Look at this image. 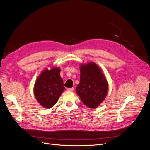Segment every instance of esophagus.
<instances>
[{
    "mask_svg": "<svg viewBox=\"0 0 150 150\" xmlns=\"http://www.w3.org/2000/svg\"><path fill=\"white\" fill-rule=\"evenodd\" d=\"M74 90V88L72 87V88H67V90L68 91H73Z\"/></svg>",
    "mask_w": 150,
    "mask_h": 150,
    "instance_id": "obj_1",
    "label": "esophagus"
}]
</instances>
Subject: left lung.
Here are the masks:
<instances>
[{"label":"left lung","instance_id":"left-lung-1","mask_svg":"<svg viewBox=\"0 0 150 150\" xmlns=\"http://www.w3.org/2000/svg\"><path fill=\"white\" fill-rule=\"evenodd\" d=\"M80 81L76 92L83 103L90 108H96L105 98L108 83L100 67L90 62L80 66Z\"/></svg>","mask_w":150,"mask_h":150}]
</instances>
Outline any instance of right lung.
<instances>
[{"label": "right lung", "instance_id": "add662e5", "mask_svg": "<svg viewBox=\"0 0 150 150\" xmlns=\"http://www.w3.org/2000/svg\"><path fill=\"white\" fill-rule=\"evenodd\" d=\"M60 72V69L58 68L45 69L35 81L34 88L35 97L45 108H52L65 89Z\"/></svg>", "mask_w": 150, "mask_h": 150}]
</instances>
